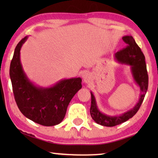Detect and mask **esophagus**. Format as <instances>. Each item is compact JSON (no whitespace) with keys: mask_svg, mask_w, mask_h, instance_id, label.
<instances>
[{"mask_svg":"<svg viewBox=\"0 0 158 158\" xmlns=\"http://www.w3.org/2000/svg\"><path fill=\"white\" fill-rule=\"evenodd\" d=\"M83 82L85 83H89L92 81L91 75H90V73H85V74L83 75Z\"/></svg>","mask_w":158,"mask_h":158,"instance_id":"34e87169","label":"esophagus"}]
</instances>
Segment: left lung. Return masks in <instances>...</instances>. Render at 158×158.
Returning <instances> with one entry per match:
<instances>
[{"instance_id":"obj_1","label":"left lung","mask_w":158,"mask_h":158,"mask_svg":"<svg viewBox=\"0 0 158 158\" xmlns=\"http://www.w3.org/2000/svg\"><path fill=\"white\" fill-rule=\"evenodd\" d=\"M122 40L127 45L125 48H123L122 50L115 54V57L117 61L121 63L131 66V74L136 83L139 87L142 94L140 95L139 101L133 109L125 112L122 115L111 116L106 115L99 111L94 94L90 92V116L97 124L105 127L116 126L133 117L141 106L148 88V74L144 54L131 36H124L122 37Z\"/></svg>"}]
</instances>
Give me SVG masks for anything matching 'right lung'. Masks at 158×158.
<instances>
[{
    "label": "right lung",
    "mask_w": 158,
    "mask_h": 158,
    "mask_svg": "<svg viewBox=\"0 0 158 158\" xmlns=\"http://www.w3.org/2000/svg\"><path fill=\"white\" fill-rule=\"evenodd\" d=\"M28 36L16 45L10 65L14 98L26 117L43 126L60 124L65 116L71 99L82 88L81 77L62 80L52 87L41 88L28 79L21 65L20 50Z\"/></svg>",
    "instance_id": "obj_1"
}]
</instances>
